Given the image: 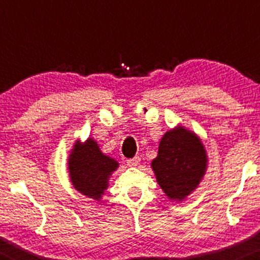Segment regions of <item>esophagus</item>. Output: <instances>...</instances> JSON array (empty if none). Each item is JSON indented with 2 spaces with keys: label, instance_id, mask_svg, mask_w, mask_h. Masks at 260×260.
I'll return each mask as SVG.
<instances>
[{
  "label": "esophagus",
  "instance_id": "1",
  "mask_svg": "<svg viewBox=\"0 0 260 260\" xmlns=\"http://www.w3.org/2000/svg\"><path fill=\"white\" fill-rule=\"evenodd\" d=\"M140 162H141L140 156H135V157L128 158L127 160V165H129V166H138L140 165Z\"/></svg>",
  "mask_w": 260,
  "mask_h": 260
}]
</instances>
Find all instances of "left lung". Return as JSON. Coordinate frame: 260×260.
I'll use <instances>...</instances> for the list:
<instances>
[{
  "instance_id": "obj_1",
  "label": "left lung",
  "mask_w": 260,
  "mask_h": 260,
  "mask_svg": "<svg viewBox=\"0 0 260 260\" xmlns=\"http://www.w3.org/2000/svg\"><path fill=\"white\" fill-rule=\"evenodd\" d=\"M158 185L170 200L181 201L197 188L207 168V155L200 138L178 127L164 135L152 160Z\"/></svg>"
}]
</instances>
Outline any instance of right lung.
I'll return each mask as SVG.
<instances>
[{
    "instance_id": "1",
    "label": "right lung",
    "mask_w": 260,
    "mask_h": 260,
    "mask_svg": "<svg viewBox=\"0 0 260 260\" xmlns=\"http://www.w3.org/2000/svg\"><path fill=\"white\" fill-rule=\"evenodd\" d=\"M117 168V161L105 156L92 138L77 142L69 158L70 178L76 190L96 201H100L110 174Z\"/></svg>"
}]
</instances>
